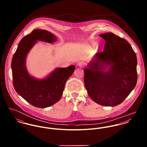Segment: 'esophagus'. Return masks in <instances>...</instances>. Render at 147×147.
<instances>
[{
    "label": "esophagus",
    "instance_id": "esophagus-1",
    "mask_svg": "<svg viewBox=\"0 0 147 147\" xmlns=\"http://www.w3.org/2000/svg\"><path fill=\"white\" fill-rule=\"evenodd\" d=\"M78 65L79 67H83L84 65H85V62H84L83 61H80V62H78Z\"/></svg>",
    "mask_w": 147,
    "mask_h": 147
}]
</instances>
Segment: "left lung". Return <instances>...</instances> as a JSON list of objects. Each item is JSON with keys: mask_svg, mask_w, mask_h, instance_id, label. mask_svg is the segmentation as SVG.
Segmentation results:
<instances>
[{"mask_svg": "<svg viewBox=\"0 0 147 147\" xmlns=\"http://www.w3.org/2000/svg\"><path fill=\"white\" fill-rule=\"evenodd\" d=\"M103 52L97 53L84 69V84L90 98L99 105L121 104L135 88L137 58L130 44L112 33L100 34Z\"/></svg>", "mask_w": 147, "mask_h": 147, "instance_id": "1", "label": "left lung"}]
</instances>
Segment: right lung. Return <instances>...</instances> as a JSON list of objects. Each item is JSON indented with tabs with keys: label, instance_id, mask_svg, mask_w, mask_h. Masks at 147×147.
<instances>
[{
	"label": "right lung",
	"instance_id": "add662e5",
	"mask_svg": "<svg viewBox=\"0 0 147 147\" xmlns=\"http://www.w3.org/2000/svg\"><path fill=\"white\" fill-rule=\"evenodd\" d=\"M57 38L45 30L35 29L21 39L11 63L13 84L16 92L31 105L45 108L57 103L63 94L67 80L75 66L57 68L46 78L39 79L31 76L26 67L28 54L38 41L52 43Z\"/></svg>",
	"mask_w": 147,
	"mask_h": 147
}]
</instances>
